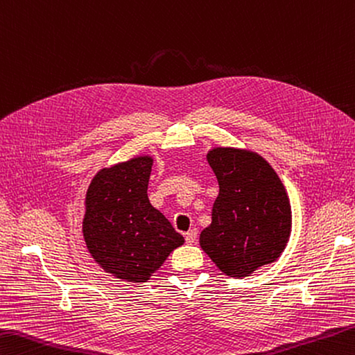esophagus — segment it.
Returning a JSON list of instances; mask_svg holds the SVG:
<instances>
[{
	"instance_id": "34e87169",
	"label": "esophagus",
	"mask_w": 355,
	"mask_h": 355,
	"mask_svg": "<svg viewBox=\"0 0 355 355\" xmlns=\"http://www.w3.org/2000/svg\"><path fill=\"white\" fill-rule=\"evenodd\" d=\"M197 234H198L197 229H191V231H187V232L184 234L186 243H189V245H192V243H196V240H197Z\"/></svg>"
}]
</instances>
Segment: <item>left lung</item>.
<instances>
[{"mask_svg":"<svg viewBox=\"0 0 355 355\" xmlns=\"http://www.w3.org/2000/svg\"><path fill=\"white\" fill-rule=\"evenodd\" d=\"M206 158L220 192L200 246L221 272L241 279L274 263L286 248L289 197L272 166L252 150L214 148Z\"/></svg>","mask_w":355,"mask_h":355,"instance_id":"8db88e82","label":"left lung"}]
</instances>
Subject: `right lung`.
<instances>
[{
    "label": "right lung",
    "instance_id": "right-lung-1",
    "mask_svg": "<svg viewBox=\"0 0 355 355\" xmlns=\"http://www.w3.org/2000/svg\"><path fill=\"white\" fill-rule=\"evenodd\" d=\"M152 163L141 155L101 169L85 200L83 237L90 255L106 272L132 283L149 280L184 243L148 198Z\"/></svg>",
    "mask_w": 355,
    "mask_h": 355
}]
</instances>
